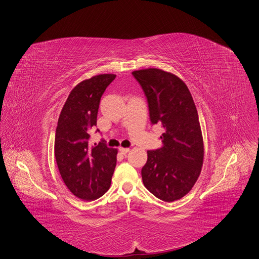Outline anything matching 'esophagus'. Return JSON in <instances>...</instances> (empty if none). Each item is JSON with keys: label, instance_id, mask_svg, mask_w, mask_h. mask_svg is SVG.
I'll use <instances>...</instances> for the list:
<instances>
[{"label": "esophagus", "instance_id": "34e87169", "mask_svg": "<svg viewBox=\"0 0 259 259\" xmlns=\"http://www.w3.org/2000/svg\"><path fill=\"white\" fill-rule=\"evenodd\" d=\"M119 150H120V152L122 153V154H126V153H128L129 151H130V148H125V147H120L119 148Z\"/></svg>", "mask_w": 259, "mask_h": 259}]
</instances>
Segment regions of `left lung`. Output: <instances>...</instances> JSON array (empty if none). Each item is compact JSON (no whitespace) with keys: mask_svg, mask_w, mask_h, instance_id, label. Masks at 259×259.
Here are the masks:
<instances>
[{"mask_svg":"<svg viewBox=\"0 0 259 259\" xmlns=\"http://www.w3.org/2000/svg\"><path fill=\"white\" fill-rule=\"evenodd\" d=\"M148 101L152 124L164 130L162 146L147 151L141 175L145 188L164 202L185 197L198 181L204 162V141L191 92L178 75L159 69L134 70Z\"/></svg>","mask_w":259,"mask_h":259,"instance_id":"8db88e82","label":"left lung"}]
</instances>
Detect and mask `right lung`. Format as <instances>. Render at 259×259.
<instances>
[{"instance_id":"add662e5","label":"right lung","mask_w":259,"mask_h":259,"mask_svg":"<svg viewBox=\"0 0 259 259\" xmlns=\"http://www.w3.org/2000/svg\"><path fill=\"white\" fill-rule=\"evenodd\" d=\"M116 74L103 73L77 83L60 112L54 140V154L61 179L76 198L94 201L111 186L118 149L89 143L97 125L101 97ZM99 131V130H98Z\"/></svg>"}]
</instances>
